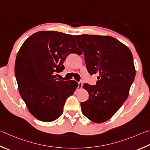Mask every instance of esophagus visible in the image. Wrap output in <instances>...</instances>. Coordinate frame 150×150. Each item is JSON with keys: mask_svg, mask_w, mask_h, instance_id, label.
<instances>
[{"mask_svg": "<svg viewBox=\"0 0 150 150\" xmlns=\"http://www.w3.org/2000/svg\"><path fill=\"white\" fill-rule=\"evenodd\" d=\"M83 85V83L82 81H79V82L78 83V90L82 88Z\"/></svg>", "mask_w": 150, "mask_h": 150, "instance_id": "esophagus-1", "label": "esophagus"}]
</instances>
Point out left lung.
Wrapping results in <instances>:
<instances>
[{
    "label": "left lung",
    "mask_w": 150,
    "mask_h": 150,
    "mask_svg": "<svg viewBox=\"0 0 150 150\" xmlns=\"http://www.w3.org/2000/svg\"><path fill=\"white\" fill-rule=\"evenodd\" d=\"M83 51L90 75L98 73L96 84H84L88 100L81 102L84 116L97 123L110 119L127 100L136 71L129 48L115 38L101 35H75Z\"/></svg>",
    "instance_id": "8db88e82"
}]
</instances>
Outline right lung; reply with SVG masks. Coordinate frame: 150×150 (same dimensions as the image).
Returning <instances> with one entry per match:
<instances>
[{
    "label": "right lung",
    "instance_id": "1",
    "mask_svg": "<svg viewBox=\"0 0 150 150\" xmlns=\"http://www.w3.org/2000/svg\"><path fill=\"white\" fill-rule=\"evenodd\" d=\"M80 52L74 35L58 31L37 32L23 42L16 57V77L21 96L35 118L51 122L63 113L78 83L59 80L56 73L64 69L69 54Z\"/></svg>",
    "mask_w": 150,
    "mask_h": 150
}]
</instances>
